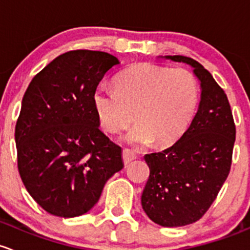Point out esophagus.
<instances>
[{"label":"esophagus","mask_w":250,"mask_h":250,"mask_svg":"<svg viewBox=\"0 0 250 250\" xmlns=\"http://www.w3.org/2000/svg\"><path fill=\"white\" fill-rule=\"evenodd\" d=\"M135 159H136V154L133 153L132 150H128V149H124V150H123V160H124L125 166L130 164L131 161L135 160Z\"/></svg>","instance_id":"1"}]
</instances>
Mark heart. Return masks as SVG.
Segmentation results:
<instances>
[{"instance_id": "obj_1", "label": "heart", "mask_w": 250, "mask_h": 250, "mask_svg": "<svg viewBox=\"0 0 250 250\" xmlns=\"http://www.w3.org/2000/svg\"><path fill=\"white\" fill-rule=\"evenodd\" d=\"M200 89L196 78L184 68L150 62L131 66L118 76L115 87L99 84L94 106L101 125L109 132L137 125L119 138L133 146L174 143L196 113Z\"/></svg>"}]
</instances>
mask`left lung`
Masks as SVG:
<instances>
[{
	"mask_svg": "<svg viewBox=\"0 0 250 250\" xmlns=\"http://www.w3.org/2000/svg\"><path fill=\"white\" fill-rule=\"evenodd\" d=\"M189 65L200 82L197 113L169 148L146 154L150 174L141 203L149 219L165 228L189 225L207 212L230 172L236 127L224 90L194 59L159 56Z\"/></svg>",
	"mask_w": 250,
	"mask_h": 250,
	"instance_id": "8db88e82",
	"label": "left lung"
}]
</instances>
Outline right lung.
<instances>
[{
  "mask_svg": "<svg viewBox=\"0 0 250 250\" xmlns=\"http://www.w3.org/2000/svg\"><path fill=\"white\" fill-rule=\"evenodd\" d=\"M104 51L72 50L33 77L15 126L18 169L44 210L73 218L89 212L124 167L122 148L100 130L94 92L115 65Z\"/></svg>",
  "mask_w": 250,
  "mask_h": 250,
  "instance_id": "1",
  "label": "right lung"
}]
</instances>
